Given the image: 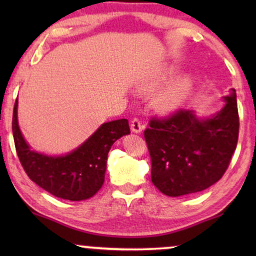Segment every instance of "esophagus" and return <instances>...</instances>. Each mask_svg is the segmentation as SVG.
Here are the masks:
<instances>
[{
    "mask_svg": "<svg viewBox=\"0 0 256 256\" xmlns=\"http://www.w3.org/2000/svg\"><path fill=\"white\" fill-rule=\"evenodd\" d=\"M143 128H144V124L140 122L138 118H134L131 120V130L132 132H136V134H140L142 132Z\"/></svg>",
    "mask_w": 256,
    "mask_h": 256,
    "instance_id": "1",
    "label": "esophagus"
}]
</instances>
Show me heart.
Here are the masks:
<instances>
[{
    "label": "heart",
    "mask_w": 256,
    "mask_h": 256,
    "mask_svg": "<svg viewBox=\"0 0 256 256\" xmlns=\"http://www.w3.org/2000/svg\"><path fill=\"white\" fill-rule=\"evenodd\" d=\"M173 74H174V71H173V70L161 73L160 76L155 77L152 80H150L146 84V89H155L158 85L162 84L164 82L168 80ZM190 85H192V82H190L189 78H182L179 79L177 83L171 85L168 89L162 91V92H161L160 95H158V98H155V106H156L158 110L162 112H168L174 110L176 107H178V106L182 104V101H183L185 96H186L188 91L190 89Z\"/></svg>",
    "instance_id": "heart-1"
}]
</instances>
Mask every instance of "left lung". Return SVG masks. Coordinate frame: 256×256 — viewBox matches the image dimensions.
<instances>
[{
	"mask_svg": "<svg viewBox=\"0 0 256 256\" xmlns=\"http://www.w3.org/2000/svg\"><path fill=\"white\" fill-rule=\"evenodd\" d=\"M218 114L198 119L178 108L168 116H152L144 138L152 160V182L167 196L207 189L228 170L237 146L240 116L236 90L225 98Z\"/></svg>",
	"mask_w": 256,
	"mask_h": 256,
	"instance_id": "1",
	"label": "left lung"
}]
</instances>
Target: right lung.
Instances as JSON below:
<instances>
[{"instance_id":"right-lung-1","label":"right lung","mask_w":256,"mask_h":256,"mask_svg":"<svg viewBox=\"0 0 256 256\" xmlns=\"http://www.w3.org/2000/svg\"><path fill=\"white\" fill-rule=\"evenodd\" d=\"M18 100L13 110L14 144L22 168L32 182L58 198H90L104 182L107 156L118 138L130 134L128 119L104 122L86 142L64 156H46L30 150L18 126Z\"/></svg>"}]
</instances>
